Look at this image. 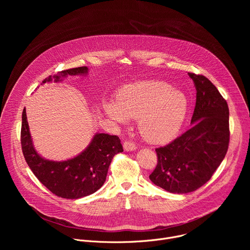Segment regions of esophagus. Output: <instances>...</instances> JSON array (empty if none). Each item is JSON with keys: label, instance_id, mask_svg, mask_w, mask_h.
<instances>
[{"label": "esophagus", "instance_id": "obj_1", "mask_svg": "<svg viewBox=\"0 0 250 250\" xmlns=\"http://www.w3.org/2000/svg\"><path fill=\"white\" fill-rule=\"evenodd\" d=\"M124 149L125 151H133L136 149V146L134 142H132L130 140H125L124 142Z\"/></svg>", "mask_w": 250, "mask_h": 250}]
</instances>
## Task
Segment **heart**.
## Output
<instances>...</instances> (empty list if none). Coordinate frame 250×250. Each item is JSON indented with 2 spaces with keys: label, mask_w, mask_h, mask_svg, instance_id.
<instances>
[{
  "label": "heart",
  "mask_w": 250,
  "mask_h": 250,
  "mask_svg": "<svg viewBox=\"0 0 250 250\" xmlns=\"http://www.w3.org/2000/svg\"><path fill=\"white\" fill-rule=\"evenodd\" d=\"M189 106L188 97L163 81H145L129 85L116 103L104 104V111L113 121L125 124L138 119V129L151 142L173 138L183 125Z\"/></svg>",
  "instance_id": "obj_1"
}]
</instances>
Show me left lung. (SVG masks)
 I'll return each instance as SVG.
<instances>
[{
	"label": "left lung",
	"instance_id": "obj_1",
	"mask_svg": "<svg viewBox=\"0 0 250 250\" xmlns=\"http://www.w3.org/2000/svg\"><path fill=\"white\" fill-rule=\"evenodd\" d=\"M197 91L192 126L169 145L156 148L157 165L149 179L175 194L196 191L224 160L229 142V111L219 90L203 75L188 73Z\"/></svg>",
	"mask_w": 250,
	"mask_h": 250
}]
</instances>
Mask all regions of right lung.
<instances>
[{"instance_id": "add662e5", "label": "right lung", "mask_w": 250, "mask_h": 250, "mask_svg": "<svg viewBox=\"0 0 250 250\" xmlns=\"http://www.w3.org/2000/svg\"><path fill=\"white\" fill-rule=\"evenodd\" d=\"M88 70L86 66L64 70L45 78L42 84L62 81L68 75H87ZM21 120V142L27 165L51 193L61 198L80 199L95 193L104 185L113 157L124 151L119 136L96 133L87 148L77 156L65 161L48 160L33 146L25 108Z\"/></svg>"}]
</instances>
